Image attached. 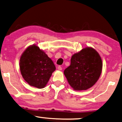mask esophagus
Returning a JSON list of instances; mask_svg holds the SVG:
<instances>
[{
  "label": "esophagus",
  "instance_id": "34e87169",
  "mask_svg": "<svg viewBox=\"0 0 122 122\" xmlns=\"http://www.w3.org/2000/svg\"><path fill=\"white\" fill-rule=\"evenodd\" d=\"M57 69H58V70H62V67H61V66H58V67H57Z\"/></svg>",
  "mask_w": 122,
  "mask_h": 122
}]
</instances>
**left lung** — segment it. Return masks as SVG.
I'll use <instances>...</instances> for the list:
<instances>
[{"instance_id":"left-lung-1","label":"left lung","mask_w":122,"mask_h":122,"mask_svg":"<svg viewBox=\"0 0 122 122\" xmlns=\"http://www.w3.org/2000/svg\"><path fill=\"white\" fill-rule=\"evenodd\" d=\"M102 66L99 53L92 48L87 47L73 55L70 65L65 70L64 74L74 90H87L98 81Z\"/></svg>"}]
</instances>
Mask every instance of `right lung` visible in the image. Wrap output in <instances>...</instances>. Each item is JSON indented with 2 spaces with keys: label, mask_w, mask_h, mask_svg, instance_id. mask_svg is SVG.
Wrapping results in <instances>:
<instances>
[{
  "label": "right lung",
  "mask_w": 122,
  "mask_h": 122,
  "mask_svg": "<svg viewBox=\"0 0 122 122\" xmlns=\"http://www.w3.org/2000/svg\"><path fill=\"white\" fill-rule=\"evenodd\" d=\"M20 70L24 80L30 86L43 88L56 70L53 61L38 47L32 45L23 53Z\"/></svg>",
  "instance_id": "add662e5"
}]
</instances>
